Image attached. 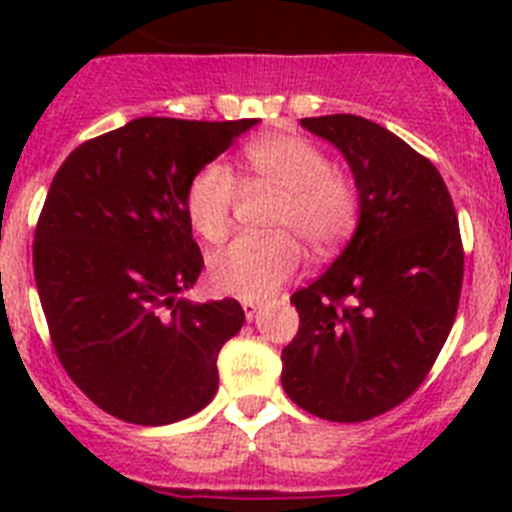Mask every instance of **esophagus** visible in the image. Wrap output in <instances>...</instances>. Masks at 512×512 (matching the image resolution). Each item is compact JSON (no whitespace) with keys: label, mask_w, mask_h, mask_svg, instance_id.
I'll return each instance as SVG.
<instances>
[{"label":"esophagus","mask_w":512,"mask_h":512,"mask_svg":"<svg viewBox=\"0 0 512 512\" xmlns=\"http://www.w3.org/2000/svg\"><path fill=\"white\" fill-rule=\"evenodd\" d=\"M241 307H243V312H246V318L253 320V318H256V312H259L261 305L256 300H241Z\"/></svg>","instance_id":"obj_1"}]
</instances>
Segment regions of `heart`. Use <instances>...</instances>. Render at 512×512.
Segmentation results:
<instances>
[{
    "mask_svg": "<svg viewBox=\"0 0 512 512\" xmlns=\"http://www.w3.org/2000/svg\"><path fill=\"white\" fill-rule=\"evenodd\" d=\"M243 158L251 174L282 192V202L271 220V230L279 235H238L228 246L212 253L207 271L217 292L243 300H264L300 266L302 248L291 235L297 234L312 251H333L354 230L359 202L354 184L330 171V158L300 135H269L253 140ZM233 202V171L217 161L202 166L189 179L184 192L189 225L205 241L223 238L230 225Z\"/></svg>",
    "mask_w": 512,
    "mask_h": 512,
    "instance_id": "obj_1",
    "label": "heart"
}]
</instances>
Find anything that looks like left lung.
Segmentation results:
<instances>
[{
    "label": "left lung",
    "instance_id": "8db88e82",
    "mask_svg": "<svg viewBox=\"0 0 512 512\" xmlns=\"http://www.w3.org/2000/svg\"><path fill=\"white\" fill-rule=\"evenodd\" d=\"M300 125L343 153L359 223L328 271L292 295L300 330L282 351V387L307 413L359 423L408 400L449 338L464 279L459 220L436 166L377 122Z\"/></svg>",
    "mask_w": 512,
    "mask_h": 512
}]
</instances>
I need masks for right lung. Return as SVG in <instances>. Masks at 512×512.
Instances as JSON below:
<instances>
[{"label": "right lung", "instance_id": "obj_1", "mask_svg": "<svg viewBox=\"0 0 512 512\" xmlns=\"http://www.w3.org/2000/svg\"><path fill=\"white\" fill-rule=\"evenodd\" d=\"M256 122L138 117L81 143L53 176L35 284L63 369L104 413L169 425L215 397L217 354L246 315L235 300L179 297L205 266L184 192Z\"/></svg>", "mask_w": 512, "mask_h": 512}]
</instances>
